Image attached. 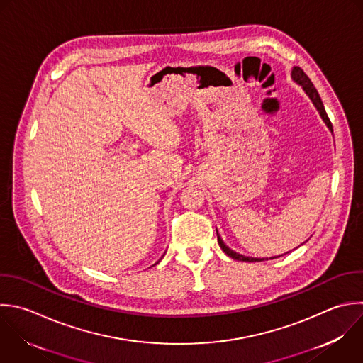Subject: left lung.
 <instances>
[{
	"instance_id": "left-lung-1",
	"label": "left lung",
	"mask_w": 363,
	"mask_h": 363,
	"mask_svg": "<svg viewBox=\"0 0 363 363\" xmlns=\"http://www.w3.org/2000/svg\"><path fill=\"white\" fill-rule=\"evenodd\" d=\"M291 78H292L298 85H301V86H302V89L305 91V94L309 96V99L312 101L313 106H315V108H316V111L319 112V115H320L322 121L325 122V125H326V126L329 128V130L332 132V123H330V121H329V118H328V115H326V112H325V108H323V104H322V101H320V96H319L318 91L315 89L313 84L311 82V79L306 77V74H305L299 67H294V68H292V71H291ZM217 240H218V245L221 247V250H223L228 257H231V258H234V259L245 261V262L264 261V258L245 257V255H241V254H238V252L233 251L230 247H227V245L224 244V241L221 240V237H220L218 231H217ZM278 257H279V255H278ZM274 258H277V257H271L269 259H274ZM267 259H268V258H267Z\"/></svg>"
}]
</instances>
